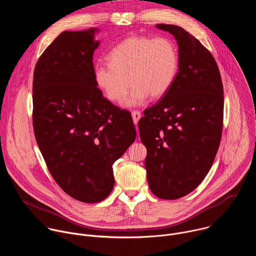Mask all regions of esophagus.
Wrapping results in <instances>:
<instances>
[{
	"instance_id": "34e87169",
	"label": "esophagus",
	"mask_w": 256,
	"mask_h": 256,
	"mask_svg": "<svg viewBox=\"0 0 256 256\" xmlns=\"http://www.w3.org/2000/svg\"><path fill=\"white\" fill-rule=\"evenodd\" d=\"M132 120H134V124H138V122L140 120V112H132Z\"/></svg>"
}]
</instances>
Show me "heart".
Wrapping results in <instances>:
<instances>
[{"label":"heart","instance_id":"b5f03b06","mask_svg":"<svg viewBox=\"0 0 256 256\" xmlns=\"http://www.w3.org/2000/svg\"><path fill=\"white\" fill-rule=\"evenodd\" d=\"M109 64H97L94 79L106 97L126 106H136L149 97L163 96L178 72L179 56L169 38L134 35L118 44L108 56ZM132 82H130V81Z\"/></svg>","mask_w":256,"mask_h":256}]
</instances>
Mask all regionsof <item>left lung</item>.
I'll return each mask as SVG.
<instances>
[{"mask_svg":"<svg viewBox=\"0 0 256 256\" xmlns=\"http://www.w3.org/2000/svg\"><path fill=\"white\" fill-rule=\"evenodd\" d=\"M156 27L176 40L179 68L170 89L138 126L151 192L177 200L194 190L212 165L223 128V85L214 56L190 33L171 24Z\"/></svg>","mask_w":256,"mask_h":256,"instance_id":"left-lung-1","label":"left lung"}]
</instances>
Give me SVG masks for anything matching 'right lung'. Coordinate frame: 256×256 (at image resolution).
Returning <instances> with one entry per match:
<instances>
[{
  "mask_svg": "<svg viewBox=\"0 0 256 256\" xmlns=\"http://www.w3.org/2000/svg\"><path fill=\"white\" fill-rule=\"evenodd\" d=\"M98 31L62 32L38 60L32 89L33 130L46 166L66 194L88 204L112 192V165L136 140L130 112L97 88Z\"/></svg>",
  "mask_w": 256,
  "mask_h": 256,
  "instance_id": "right-lung-1",
  "label": "right lung"
}]
</instances>
